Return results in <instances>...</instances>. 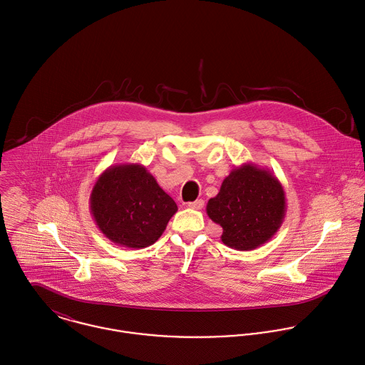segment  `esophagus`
Masks as SVG:
<instances>
[{
    "label": "esophagus",
    "mask_w": 365,
    "mask_h": 365,
    "mask_svg": "<svg viewBox=\"0 0 365 365\" xmlns=\"http://www.w3.org/2000/svg\"><path fill=\"white\" fill-rule=\"evenodd\" d=\"M188 207L192 210H202L204 208V201L202 200H197L194 202H188Z\"/></svg>",
    "instance_id": "34e87169"
}]
</instances>
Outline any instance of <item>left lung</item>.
Returning a JSON list of instances; mask_svg holds the SVG:
<instances>
[{
	"label": "left lung",
	"instance_id": "1",
	"mask_svg": "<svg viewBox=\"0 0 365 365\" xmlns=\"http://www.w3.org/2000/svg\"><path fill=\"white\" fill-rule=\"evenodd\" d=\"M208 217L222 228L221 241L252 250L270 241L286 215V195L269 168L252 163L235 167L207 204Z\"/></svg>",
	"mask_w": 365,
	"mask_h": 365
}]
</instances>
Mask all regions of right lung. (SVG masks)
Returning a JSON list of instances; mask_svg holds the SVG:
<instances>
[{"mask_svg":"<svg viewBox=\"0 0 365 365\" xmlns=\"http://www.w3.org/2000/svg\"><path fill=\"white\" fill-rule=\"evenodd\" d=\"M89 207L101 232L131 249L155 242L178 210L147 168L137 163L108 167L92 188Z\"/></svg>","mask_w":365,"mask_h":365,"instance_id":"1","label":"right lung"}]
</instances>
